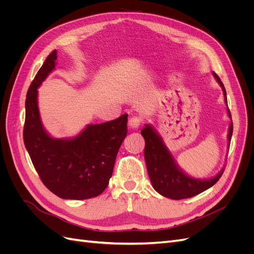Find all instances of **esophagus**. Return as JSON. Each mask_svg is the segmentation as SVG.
Here are the masks:
<instances>
[{"instance_id": "1", "label": "esophagus", "mask_w": 254, "mask_h": 254, "mask_svg": "<svg viewBox=\"0 0 254 254\" xmlns=\"http://www.w3.org/2000/svg\"><path fill=\"white\" fill-rule=\"evenodd\" d=\"M142 119L140 117H136V115H133V117H130L128 120V126L131 129H135L141 125Z\"/></svg>"}]
</instances>
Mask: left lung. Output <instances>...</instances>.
Instances as JSON below:
<instances>
[{
    "instance_id": "8db88e82",
    "label": "left lung",
    "mask_w": 254,
    "mask_h": 254,
    "mask_svg": "<svg viewBox=\"0 0 254 254\" xmlns=\"http://www.w3.org/2000/svg\"><path fill=\"white\" fill-rule=\"evenodd\" d=\"M213 75L221 86L225 95V102L228 104L224 83L221 82L216 73L213 72ZM228 114L231 118V113H230L229 109ZM232 132L233 124L231 122L228 134L229 144L231 141ZM141 134L145 140L144 157L151 184L153 189L164 197L175 199V200L194 197L214 186L225 171L222 170L213 178L207 180L190 178V177L183 174L178 166L175 164L174 159L166 149L161 137L149 125H145V127L141 130Z\"/></svg>"
}]
</instances>
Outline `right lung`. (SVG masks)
<instances>
[{
  "instance_id": "add662e5",
  "label": "right lung",
  "mask_w": 254,
  "mask_h": 254,
  "mask_svg": "<svg viewBox=\"0 0 254 254\" xmlns=\"http://www.w3.org/2000/svg\"><path fill=\"white\" fill-rule=\"evenodd\" d=\"M56 59L57 53L53 51L28 88L23 140L44 186L60 198L82 200L101 195L108 187L118 151L128 131V114L89 125L74 139L51 137L41 124L37 89L54 70Z\"/></svg>"
}]
</instances>
